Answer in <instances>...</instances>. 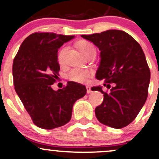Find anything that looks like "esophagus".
<instances>
[{"label":"esophagus","instance_id":"esophagus-1","mask_svg":"<svg viewBox=\"0 0 159 159\" xmlns=\"http://www.w3.org/2000/svg\"><path fill=\"white\" fill-rule=\"evenodd\" d=\"M91 92H92L91 88L89 87V86H86V93H90Z\"/></svg>","mask_w":159,"mask_h":159}]
</instances>
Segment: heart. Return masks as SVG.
I'll use <instances>...</instances> for the list:
<instances>
[{"label": "heart", "mask_w": 159, "mask_h": 159, "mask_svg": "<svg viewBox=\"0 0 159 159\" xmlns=\"http://www.w3.org/2000/svg\"><path fill=\"white\" fill-rule=\"evenodd\" d=\"M77 47L79 50L82 52V54L84 55L86 57L90 56V55H96V48L92 43L86 41H81L78 42ZM66 52V48L63 47L59 51L57 55V60L59 64L64 63V59H65ZM93 76V73L89 70L86 69H79L75 68L73 69L70 73L67 74V78L71 81L75 82L78 83H85L88 81V80L90 79Z\"/></svg>", "instance_id": "heart-1"}]
</instances>
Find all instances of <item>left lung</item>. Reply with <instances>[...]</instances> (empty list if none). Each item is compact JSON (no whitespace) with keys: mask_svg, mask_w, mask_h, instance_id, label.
Wrapping results in <instances>:
<instances>
[{"mask_svg":"<svg viewBox=\"0 0 159 159\" xmlns=\"http://www.w3.org/2000/svg\"><path fill=\"white\" fill-rule=\"evenodd\" d=\"M81 36L100 49L96 78L111 89L104 92L101 86L92 88L104 97L96 107V117L111 128H125L136 118L147 100L151 73L144 52L136 40L120 30Z\"/></svg>","mask_w":159,"mask_h":159,"instance_id":"8db88e82","label":"left lung"}]
</instances>
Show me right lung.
Segmentation results:
<instances>
[{
  "label": "right lung",
  "mask_w": 159,
  "mask_h": 159,
  "mask_svg": "<svg viewBox=\"0 0 159 159\" xmlns=\"http://www.w3.org/2000/svg\"><path fill=\"white\" fill-rule=\"evenodd\" d=\"M73 38L34 32L25 39L14 59L15 89L39 128L49 130L68 123L74 103L86 93V86L75 82L57 91L52 88L59 76L58 49Z\"/></svg>",
  "instance_id": "add662e5"
}]
</instances>
